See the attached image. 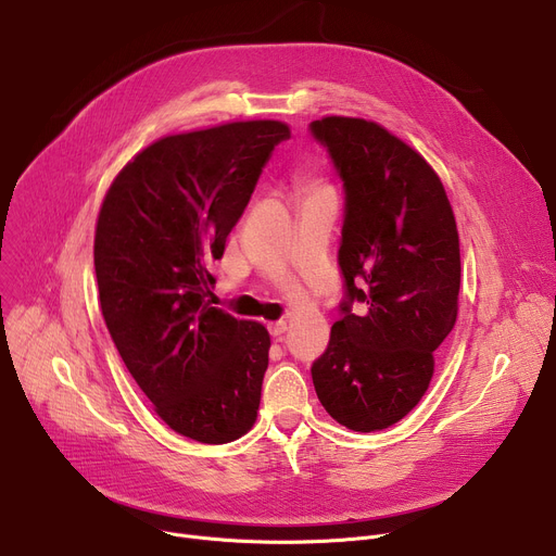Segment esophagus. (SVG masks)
Returning a JSON list of instances; mask_svg holds the SVG:
<instances>
[{
	"label": "esophagus",
	"instance_id": "obj_1",
	"mask_svg": "<svg viewBox=\"0 0 556 556\" xmlns=\"http://www.w3.org/2000/svg\"><path fill=\"white\" fill-rule=\"evenodd\" d=\"M268 331H270L273 338H281L288 331V325L283 323V319H279V323H270L268 325Z\"/></svg>",
	"mask_w": 556,
	"mask_h": 556
}]
</instances>
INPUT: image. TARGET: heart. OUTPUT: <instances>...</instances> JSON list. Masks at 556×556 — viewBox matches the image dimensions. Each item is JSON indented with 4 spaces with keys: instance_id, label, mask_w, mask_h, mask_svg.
Wrapping results in <instances>:
<instances>
[{
    "instance_id": "1",
    "label": "heart",
    "mask_w": 556,
    "mask_h": 556,
    "mask_svg": "<svg viewBox=\"0 0 556 556\" xmlns=\"http://www.w3.org/2000/svg\"><path fill=\"white\" fill-rule=\"evenodd\" d=\"M295 189L300 195H313V193H323V191H331L323 180L311 168H300L295 173Z\"/></svg>"
}]
</instances>
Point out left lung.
Masks as SVG:
<instances>
[{
  "instance_id": "8db88e82",
  "label": "left lung",
  "mask_w": 556,
  "mask_h": 556,
  "mask_svg": "<svg viewBox=\"0 0 556 556\" xmlns=\"http://www.w3.org/2000/svg\"><path fill=\"white\" fill-rule=\"evenodd\" d=\"M311 132L344 187L342 315L311 367L313 386L338 424L383 430L421 401L432 352L455 327L457 225L440 175L383 126L325 116Z\"/></svg>"
}]
</instances>
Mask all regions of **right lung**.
I'll return each instance as SVG.
<instances>
[{
    "instance_id": "add662e5",
    "label": "right lung",
    "mask_w": 556,
    "mask_h": 556,
    "mask_svg": "<svg viewBox=\"0 0 556 556\" xmlns=\"http://www.w3.org/2000/svg\"><path fill=\"white\" fill-rule=\"evenodd\" d=\"M281 122H231L168 135L110 185L94 233L108 331L160 419L200 444H227L256 421L268 369L266 327L204 302Z\"/></svg>"
}]
</instances>
